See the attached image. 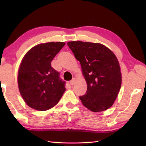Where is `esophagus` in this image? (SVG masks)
Instances as JSON below:
<instances>
[{"instance_id": "1", "label": "esophagus", "mask_w": 146, "mask_h": 146, "mask_svg": "<svg viewBox=\"0 0 146 146\" xmlns=\"http://www.w3.org/2000/svg\"><path fill=\"white\" fill-rule=\"evenodd\" d=\"M75 81H76V80H75V78H73L72 80H71L70 82V84L71 85H73L75 83Z\"/></svg>"}]
</instances>
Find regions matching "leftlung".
<instances>
[{
	"mask_svg": "<svg viewBox=\"0 0 146 146\" xmlns=\"http://www.w3.org/2000/svg\"><path fill=\"white\" fill-rule=\"evenodd\" d=\"M68 45L80 62L87 82L86 94L79 97L83 105L93 112L111 107L122 83L120 65L115 54L99 43L71 41Z\"/></svg>",
	"mask_w": 146,
	"mask_h": 146,
	"instance_id": "8db88e82",
	"label": "left lung"
}]
</instances>
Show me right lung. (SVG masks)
<instances>
[{
  "instance_id": "obj_1",
  "label": "right lung",
  "mask_w": 146,
  "mask_h": 146,
  "mask_svg": "<svg viewBox=\"0 0 146 146\" xmlns=\"http://www.w3.org/2000/svg\"><path fill=\"white\" fill-rule=\"evenodd\" d=\"M66 43L38 44L27 52L20 65L18 86L24 100L29 107L46 111L54 107L66 91V82L51 67L53 58Z\"/></svg>"
}]
</instances>
